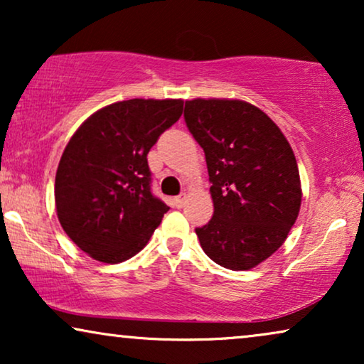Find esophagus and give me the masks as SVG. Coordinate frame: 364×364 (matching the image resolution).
I'll list each match as a JSON object with an SVG mask.
<instances>
[{
    "mask_svg": "<svg viewBox=\"0 0 364 364\" xmlns=\"http://www.w3.org/2000/svg\"><path fill=\"white\" fill-rule=\"evenodd\" d=\"M183 203H186V197L183 196H178V197H173V207L177 208H182Z\"/></svg>",
    "mask_w": 364,
    "mask_h": 364,
    "instance_id": "obj_1",
    "label": "esophagus"
}]
</instances>
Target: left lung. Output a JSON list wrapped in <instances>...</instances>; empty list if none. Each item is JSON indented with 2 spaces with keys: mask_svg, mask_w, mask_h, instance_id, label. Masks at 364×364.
I'll list each match as a JSON object with an SVG mask.
<instances>
[{
  "mask_svg": "<svg viewBox=\"0 0 364 364\" xmlns=\"http://www.w3.org/2000/svg\"><path fill=\"white\" fill-rule=\"evenodd\" d=\"M183 119L205 152L213 215L196 233L207 257L250 270L283 245L301 203L295 154L265 112L243 101H186Z\"/></svg>",
  "mask_w": 364,
  "mask_h": 364,
  "instance_id": "1",
  "label": "left lung"
}]
</instances>
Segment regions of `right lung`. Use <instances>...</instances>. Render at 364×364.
I'll list each match as a JSON object with an SVG mask.
<instances>
[{"instance_id": "add662e5", "label": "right lung", "mask_w": 364, "mask_h": 364, "mask_svg": "<svg viewBox=\"0 0 364 364\" xmlns=\"http://www.w3.org/2000/svg\"><path fill=\"white\" fill-rule=\"evenodd\" d=\"M181 99H129L92 114L56 172L58 218L89 257L119 263L141 252L168 207L152 193L147 154L182 116Z\"/></svg>"}]
</instances>
